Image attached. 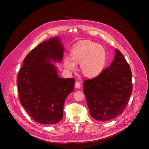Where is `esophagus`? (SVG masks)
Listing matches in <instances>:
<instances>
[{"label":"esophagus","mask_w":149,"mask_h":149,"mask_svg":"<svg viewBox=\"0 0 149 149\" xmlns=\"http://www.w3.org/2000/svg\"><path fill=\"white\" fill-rule=\"evenodd\" d=\"M81 87V83L80 81H77L76 83H75V88H80Z\"/></svg>","instance_id":"obj_1"}]
</instances>
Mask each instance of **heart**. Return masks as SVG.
Returning a JSON list of instances; mask_svg holds the SVG:
<instances>
[{"label":"heart","mask_w":149,"mask_h":149,"mask_svg":"<svg viewBox=\"0 0 149 149\" xmlns=\"http://www.w3.org/2000/svg\"><path fill=\"white\" fill-rule=\"evenodd\" d=\"M70 58L64 60L65 68L69 71L76 69V64H80L84 75L93 77L104 69L107 61L106 49L100 45L91 41H84L76 45L70 52Z\"/></svg>","instance_id":"heart-1"}]
</instances>
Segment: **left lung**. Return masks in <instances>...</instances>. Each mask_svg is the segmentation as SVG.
<instances>
[{"instance_id":"1","label":"left lung","mask_w":149,"mask_h":149,"mask_svg":"<svg viewBox=\"0 0 149 149\" xmlns=\"http://www.w3.org/2000/svg\"><path fill=\"white\" fill-rule=\"evenodd\" d=\"M113 61L97 77L83 84L90 115L106 121L121 114L126 109L132 91L131 69L117 49Z\"/></svg>"}]
</instances>
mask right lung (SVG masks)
Masks as SVG:
<instances>
[{
  "label": "right lung",
  "instance_id": "right-lung-1",
  "mask_svg": "<svg viewBox=\"0 0 149 149\" xmlns=\"http://www.w3.org/2000/svg\"><path fill=\"white\" fill-rule=\"evenodd\" d=\"M64 47L54 37L39 44L24 58L18 74L22 106L36 122L53 125L63 117L67 96L74 91V79H63L52 63L61 62Z\"/></svg>",
  "mask_w": 149,
  "mask_h": 149
}]
</instances>
